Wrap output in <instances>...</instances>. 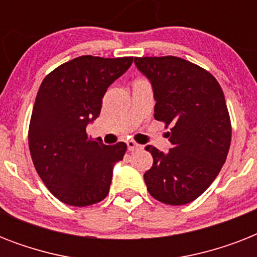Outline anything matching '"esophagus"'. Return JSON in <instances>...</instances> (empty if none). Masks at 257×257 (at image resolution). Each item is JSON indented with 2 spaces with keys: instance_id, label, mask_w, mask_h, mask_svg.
I'll return each mask as SVG.
<instances>
[{
  "instance_id": "esophagus-1",
  "label": "esophagus",
  "mask_w": 257,
  "mask_h": 257,
  "mask_svg": "<svg viewBox=\"0 0 257 257\" xmlns=\"http://www.w3.org/2000/svg\"><path fill=\"white\" fill-rule=\"evenodd\" d=\"M126 145H128V151H131V152H135V151H139V149L141 148V145H140V144H137L136 141H133V140L126 141Z\"/></svg>"
}]
</instances>
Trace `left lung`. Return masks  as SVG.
I'll use <instances>...</instances> for the list:
<instances>
[{"label":"left lung","instance_id":"obj_1","mask_svg":"<svg viewBox=\"0 0 257 257\" xmlns=\"http://www.w3.org/2000/svg\"><path fill=\"white\" fill-rule=\"evenodd\" d=\"M156 100L155 118L165 122L172 148L164 155L153 145V157L144 173L152 197L184 205L196 200L223 168L231 145L232 126L223 89L208 70L175 57H136Z\"/></svg>","mask_w":257,"mask_h":257}]
</instances>
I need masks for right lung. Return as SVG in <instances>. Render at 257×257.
Wrapping results in <instances>:
<instances>
[{"label":"right lung","instance_id":"1","mask_svg":"<svg viewBox=\"0 0 257 257\" xmlns=\"http://www.w3.org/2000/svg\"><path fill=\"white\" fill-rule=\"evenodd\" d=\"M132 62L133 57L81 56L52 70L38 89L28 135L30 156L62 203L86 207L109 193L113 167L122 160L126 144L89 139L86 125L100 114L109 85Z\"/></svg>","mask_w":257,"mask_h":257}]
</instances>
